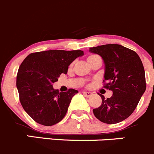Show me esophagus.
I'll list each match as a JSON object with an SVG mask.
<instances>
[{
  "label": "esophagus",
  "mask_w": 154,
  "mask_h": 154,
  "mask_svg": "<svg viewBox=\"0 0 154 154\" xmlns=\"http://www.w3.org/2000/svg\"><path fill=\"white\" fill-rule=\"evenodd\" d=\"M83 94H84L85 96H86V97H91V95H92V93L91 92H90V91H83Z\"/></svg>",
  "instance_id": "1"
}]
</instances>
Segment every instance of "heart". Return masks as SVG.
<instances>
[{
    "mask_svg": "<svg viewBox=\"0 0 154 154\" xmlns=\"http://www.w3.org/2000/svg\"><path fill=\"white\" fill-rule=\"evenodd\" d=\"M98 57V56H97V55H94V54H92V55H90V56H88V58H87V60H91V59H94V58H95V57Z\"/></svg>",
    "mask_w": 154,
    "mask_h": 154,
    "instance_id": "heart-1",
    "label": "heart"
}]
</instances>
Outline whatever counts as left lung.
Returning a JSON list of instances; mask_svg holds the SVG:
<instances>
[{"label":"left lung","mask_w":154,"mask_h":154,"mask_svg":"<svg viewBox=\"0 0 154 154\" xmlns=\"http://www.w3.org/2000/svg\"><path fill=\"white\" fill-rule=\"evenodd\" d=\"M102 57L105 64L103 87L112 91V96L105 99L93 109L94 116L106 124L125 120L137 106L146 89L145 73L140 57L135 51L121 45L108 44L89 48Z\"/></svg>","instance_id":"left-lung-1"}]
</instances>
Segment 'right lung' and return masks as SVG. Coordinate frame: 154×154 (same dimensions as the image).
<instances>
[{
    "instance_id": "1",
    "label": "right lung",
    "mask_w": 154,
    "mask_h": 154,
    "mask_svg": "<svg viewBox=\"0 0 154 154\" xmlns=\"http://www.w3.org/2000/svg\"><path fill=\"white\" fill-rule=\"evenodd\" d=\"M83 51L50 50L29 54L18 68L16 86L20 102L26 112L37 123L52 126L66 116L73 96L78 91L70 88L60 92L53 88L61 74Z\"/></svg>"
}]
</instances>
